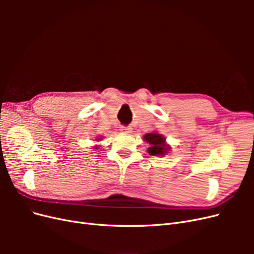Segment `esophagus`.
Here are the masks:
<instances>
[{
  "instance_id": "esophagus-1",
  "label": "esophagus",
  "mask_w": 254,
  "mask_h": 254,
  "mask_svg": "<svg viewBox=\"0 0 254 254\" xmlns=\"http://www.w3.org/2000/svg\"><path fill=\"white\" fill-rule=\"evenodd\" d=\"M121 130H122V131L123 132H131V127H124V126H123V127H121Z\"/></svg>"
}]
</instances>
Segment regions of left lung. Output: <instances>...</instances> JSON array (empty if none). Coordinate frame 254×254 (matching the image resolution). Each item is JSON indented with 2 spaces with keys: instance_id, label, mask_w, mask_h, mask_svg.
Segmentation results:
<instances>
[{
  "instance_id": "obj_1",
  "label": "left lung",
  "mask_w": 254,
  "mask_h": 254,
  "mask_svg": "<svg viewBox=\"0 0 254 254\" xmlns=\"http://www.w3.org/2000/svg\"><path fill=\"white\" fill-rule=\"evenodd\" d=\"M144 141L149 144L147 151L150 156H165V153L170 149V146L165 144L164 136L157 132L146 133L144 135Z\"/></svg>"
}]
</instances>
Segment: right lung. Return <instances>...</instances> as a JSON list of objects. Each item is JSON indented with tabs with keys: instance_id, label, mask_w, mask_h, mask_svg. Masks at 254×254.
<instances>
[{
	"instance_id": "add662e5",
	"label": "right lung",
	"mask_w": 254,
	"mask_h": 254,
	"mask_svg": "<svg viewBox=\"0 0 254 254\" xmlns=\"http://www.w3.org/2000/svg\"><path fill=\"white\" fill-rule=\"evenodd\" d=\"M96 140H97V141H101V137H97ZM95 148H96V146H95Z\"/></svg>"
}]
</instances>
